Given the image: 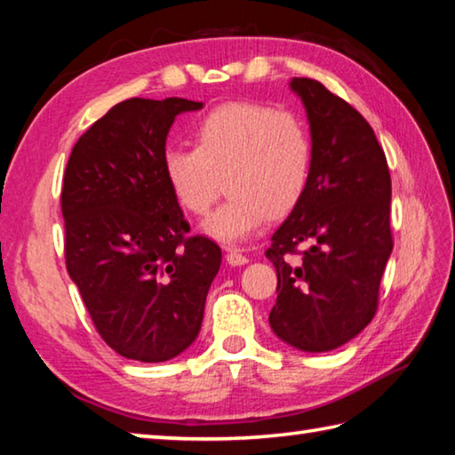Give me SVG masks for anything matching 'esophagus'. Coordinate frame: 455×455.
<instances>
[{"label":"esophagus","mask_w":455,"mask_h":455,"mask_svg":"<svg viewBox=\"0 0 455 455\" xmlns=\"http://www.w3.org/2000/svg\"><path fill=\"white\" fill-rule=\"evenodd\" d=\"M227 260H228V265H233V267H243L249 263V257L243 255V251H238V249H228Z\"/></svg>","instance_id":"34e87169"}]
</instances>
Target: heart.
Wrapping results in <instances>:
<instances>
[{
    "label": "heart",
    "mask_w": 455,
    "mask_h": 455,
    "mask_svg": "<svg viewBox=\"0 0 455 455\" xmlns=\"http://www.w3.org/2000/svg\"><path fill=\"white\" fill-rule=\"evenodd\" d=\"M313 168V138L292 112L263 104H227L198 122L195 148L168 146L163 172L174 198L196 217L227 200L203 230L227 244L252 236L265 219H281L303 198Z\"/></svg>",
    "instance_id": "obj_1"
}]
</instances>
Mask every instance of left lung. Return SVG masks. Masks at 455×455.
Masks as SVG:
<instances>
[{"label": "left lung", "mask_w": 455, "mask_h": 455, "mask_svg": "<svg viewBox=\"0 0 455 455\" xmlns=\"http://www.w3.org/2000/svg\"><path fill=\"white\" fill-rule=\"evenodd\" d=\"M313 138L307 190L275 230L267 259L276 268L275 335L321 353L347 343L375 317L394 249L391 176L373 128L321 82L292 78Z\"/></svg>", "instance_id": "8db88e82"}]
</instances>
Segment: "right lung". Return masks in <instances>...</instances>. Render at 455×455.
<instances>
[{
	"mask_svg": "<svg viewBox=\"0 0 455 455\" xmlns=\"http://www.w3.org/2000/svg\"><path fill=\"white\" fill-rule=\"evenodd\" d=\"M203 102L130 98L76 142L64 172V257L106 345L160 363L195 341L220 246L188 235L163 172L166 136Z\"/></svg>",
	"mask_w": 455,
	"mask_h": 455,
	"instance_id": "1",
	"label": "right lung"
}]
</instances>
